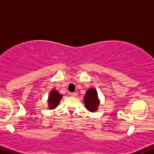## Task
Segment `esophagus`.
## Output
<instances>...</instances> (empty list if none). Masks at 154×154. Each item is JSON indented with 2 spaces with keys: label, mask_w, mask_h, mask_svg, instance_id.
<instances>
[{
  "label": "esophagus",
  "mask_w": 154,
  "mask_h": 154,
  "mask_svg": "<svg viewBox=\"0 0 154 154\" xmlns=\"http://www.w3.org/2000/svg\"><path fill=\"white\" fill-rule=\"evenodd\" d=\"M70 96L72 97H76L77 96V94L76 92H73V93H70Z\"/></svg>",
  "instance_id": "esophagus-1"
}]
</instances>
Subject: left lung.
<instances>
[{"label": "left lung", "mask_w": 154, "mask_h": 154, "mask_svg": "<svg viewBox=\"0 0 154 154\" xmlns=\"http://www.w3.org/2000/svg\"><path fill=\"white\" fill-rule=\"evenodd\" d=\"M84 103L86 109L91 112H96L99 105L98 94L94 88H90L86 92L84 97Z\"/></svg>", "instance_id": "obj_1"}]
</instances>
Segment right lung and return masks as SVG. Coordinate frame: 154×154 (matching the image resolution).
Returning a JSON list of instances; mask_svg holds the SVG:
<instances>
[{
    "label": "right lung",
    "instance_id": "add662e5",
    "mask_svg": "<svg viewBox=\"0 0 154 154\" xmlns=\"http://www.w3.org/2000/svg\"><path fill=\"white\" fill-rule=\"evenodd\" d=\"M62 99V95L58 93V91L52 90L48 97V106L50 109H53L56 108L58 105L60 99Z\"/></svg>",
    "mask_w": 154,
    "mask_h": 154
}]
</instances>
